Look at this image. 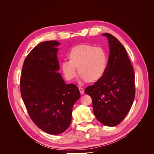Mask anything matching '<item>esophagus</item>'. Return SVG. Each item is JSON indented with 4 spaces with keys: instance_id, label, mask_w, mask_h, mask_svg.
Here are the masks:
<instances>
[{
    "instance_id": "obj_1",
    "label": "esophagus",
    "mask_w": 154,
    "mask_h": 154,
    "mask_svg": "<svg viewBox=\"0 0 154 154\" xmlns=\"http://www.w3.org/2000/svg\"><path fill=\"white\" fill-rule=\"evenodd\" d=\"M79 91H80V92L82 94H84V89H83V88H82V87H79Z\"/></svg>"
}]
</instances>
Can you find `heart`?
Wrapping results in <instances>:
<instances>
[{"instance_id": "heart-1", "label": "heart", "mask_w": 154, "mask_h": 154, "mask_svg": "<svg viewBox=\"0 0 154 154\" xmlns=\"http://www.w3.org/2000/svg\"><path fill=\"white\" fill-rule=\"evenodd\" d=\"M69 61L61 63L62 72L67 80H72L78 74L82 80L96 82L104 76L108 65V58L103 49L89 44L74 46L67 54Z\"/></svg>"}]
</instances>
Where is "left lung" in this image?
Wrapping results in <instances>:
<instances>
[{"label": "left lung", "instance_id": "8db88e82", "mask_svg": "<svg viewBox=\"0 0 154 154\" xmlns=\"http://www.w3.org/2000/svg\"><path fill=\"white\" fill-rule=\"evenodd\" d=\"M109 40L110 54L104 76L85 90L92 101L96 119L109 127L120 123L127 115L135 97V75L127 51L112 35Z\"/></svg>", "mask_w": 154, "mask_h": 154}]
</instances>
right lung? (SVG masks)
Here are the masks:
<instances>
[{
    "label": "right lung",
    "instance_id": "1",
    "mask_svg": "<svg viewBox=\"0 0 154 154\" xmlns=\"http://www.w3.org/2000/svg\"><path fill=\"white\" fill-rule=\"evenodd\" d=\"M57 41L41 42L27 56L22 70L20 88L29 117L45 132L57 135L71 122L72 106L80 98L78 87L66 84L57 58Z\"/></svg>",
    "mask_w": 154,
    "mask_h": 154
}]
</instances>
